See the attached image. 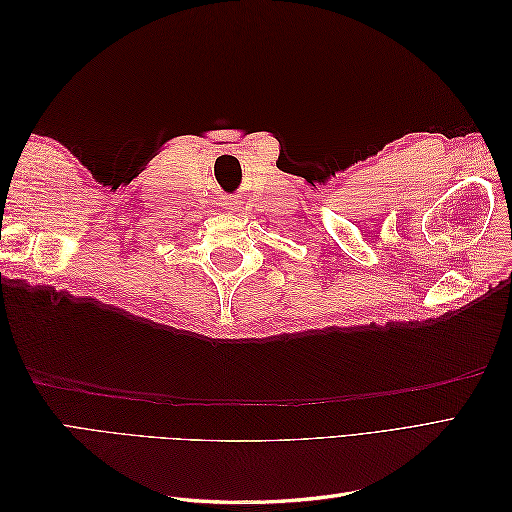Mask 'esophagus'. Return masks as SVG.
I'll list each match as a JSON object with an SVG mask.
<instances>
[{
	"instance_id": "esophagus-1",
	"label": "esophagus",
	"mask_w": 512,
	"mask_h": 512,
	"mask_svg": "<svg viewBox=\"0 0 512 512\" xmlns=\"http://www.w3.org/2000/svg\"><path fill=\"white\" fill-rule=\"evenodd\" d=\"M222 207L228 209V211H237V209H239V203H235V200H224Z\"/></svg>"
}]
</instances>
